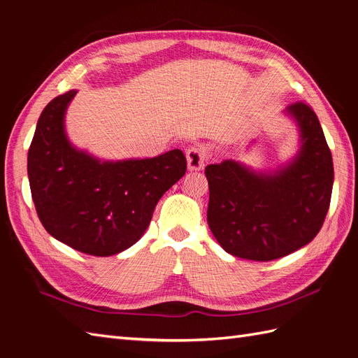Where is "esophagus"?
I'll list each match as a JSON object with an SVG mask.
<instances>
[{
	"mask_svg": "<svg viewBox=\"0 0 358 358\" xmlns=\"http://www.w3.org/2000/svg\"><path fill=\"white\" fill-rule=\"evenodd\" d=\"M206 152L204 149L200 146H191L187 150V162H188V169L191 171H199L204 167V161H206Z\"/></svg>",
	"mask_w": 358,
	"mask_h": 358,
	"instance_id": "esophagus-1",
	"label": "esophagus"
}]
</instances>
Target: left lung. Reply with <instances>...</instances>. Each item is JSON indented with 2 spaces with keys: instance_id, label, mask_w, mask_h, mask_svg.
I'll return each instance as SVG.
<instances>
[{
  "instance_id": "1",
  "label": "left lung",
  "mask_w": 358,
  "mask_h": 358,
  "mask_svg": "<svg viewBox=\"0 0 358 358\" xmlns=\"http://www.w3.org/2000/svg\"><path fill=\"white\" fill-rule=\"evenodd\" d=\"M284 113L299 133L291 159L273 170H255L236 159L204 170L209 229L234 257L254 262L285 257L308 245L327 215L334 171L321 124L305 103L291 104Z\"/></svg>"
}]
</instances>
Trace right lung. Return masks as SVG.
<instances>
[{
  "label": "right lung",
  "instance_id": "right-lung-1",
  "mask_svg": "<svg viewBox=\"0 0 358 358\" xmlns=\"http://www.w3.org/2000/svg\"><path fill=\"white\" fill-rule=\"evenodd\" d=\"M76 90L41 112L28 150V179L46 231L95 257L125 251L140 241L159 199L185 175L187 159L173 149L154 158L101 159L74 146L66 113Z\"/></svg>",
  "mask_w": 358,
  "mask_h": 358
}]
</instances>
